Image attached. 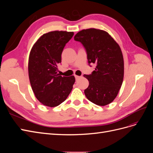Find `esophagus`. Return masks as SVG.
<instances>
[{
    "mask_svg": "<svg viewBox=\"0 0 153 153\" xmlns=\"http://www.w3.org/2000/svg\"><path fill=\"white\" fill-rule=\"evenodd\" d=\"M75 78H76V80H78V79H79V78H80L81 76H77V75H75Z\"/></svg>",
    "mask_w": 153,
    "mask_h": 153,
    "instance_id": "obj_1",
    "label": "esophagus"
}]
</instances>
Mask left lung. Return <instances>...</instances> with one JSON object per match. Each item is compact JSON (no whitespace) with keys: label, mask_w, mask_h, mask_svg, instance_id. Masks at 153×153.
Masks as SVG:
<instances>
[{"label":"left lung","mask_w":153,"mask_h":153,"mask_svg":"<svg viewBox=\"0 0 153 153\" xmlns=\"http://www.w3.org/2000/svg\"><path fill=\"white\" fill-rule=\"evenodd\" d=\"M74 39L84 46L89 65H96L91 74L84 75L89 82L84 91L87 98L100 106L112 103L123 81L124 60L121 48L108 32L96 29L78 32Z\"/></svg>","instance_id":"8db88e82"}]
</instances>
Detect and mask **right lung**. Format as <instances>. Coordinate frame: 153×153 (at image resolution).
Listing matches in <instances>:
<instances>
[{"label":"right lung","mask_w":153,"mask_h":153,"mask_svg":"<svg viewBox=\"0 0 153 153\" xmlns=\"http://www.w3.org/2000/svg\"><path fill=\"white\" fill-rule=\"evenodd\" d=\"M73 35V32H50L41 36L31 49L28 64L30 85L36 98L45 106L59 105L73 89L75 76H62L57 71L63 49Z\"/></svg>","instance_id":"1"}]
</instances>
